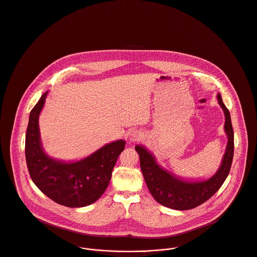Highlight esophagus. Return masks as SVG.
Masks as SVG:
<instances>
[{"instance_id": "34e87169", "label": "esophagus", "mask_w": 257, "mask_h": 257, "mask_svg": "<svg viewBox=\"0 0 257 257\" xmlns=\"http://www.w3.org/2000/svg\"><path fill=\"white\" fill-rule=\"evenodd\" d=\"M143 138V133L141 131H133L131 134H130V137H129V141L131 143H135L136 141L140 140Z\"/></svg>"}]
</instances>
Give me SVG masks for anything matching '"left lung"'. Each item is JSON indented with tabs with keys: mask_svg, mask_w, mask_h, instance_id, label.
Listing matches in <instances>:
<instances>
[{
	"mask_svg": "<svg viewBox=\"0 0 257 257\" xmlns=\"http://www.w3.org/2000/svg\"><path fill=\"white\" fill-rule=\"evenodd\" d=\"M216 97L225 116L224 132L227 136V145L219 168L210 178L192 180L179 177L162 167L144 145L135 146L147 187L154 199L165 207L188 210L199 206L218 191L229 174L234 152V133L230 113L223 104L221 95L217 93Z\"/></svg>",
	"mask_w": 257,
	"mask_h": 257,
	"instance_id": "1",
	"label": "left lung"
}]
</instances>
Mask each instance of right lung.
Here are the masks:
<instances>
[{"instance_id":"obj_1","label":"right lung","mask_w":257,"mask_h":257,"mask_svg":"<svg viewBox=\"0 0 257 257\" xmlns=\"http://www.w3.org/2000/svg\"><path fill=\"white\" fill-rule=\"evenodd\" d=\"M48 91L30 112L26 132L25 155L28 170L36 186L50 199L67 207H84L97 201L105 192L125 140L105 144L77 161L50 157L44 150L39 129V116Z\"/></svg>"}]
</instances>
